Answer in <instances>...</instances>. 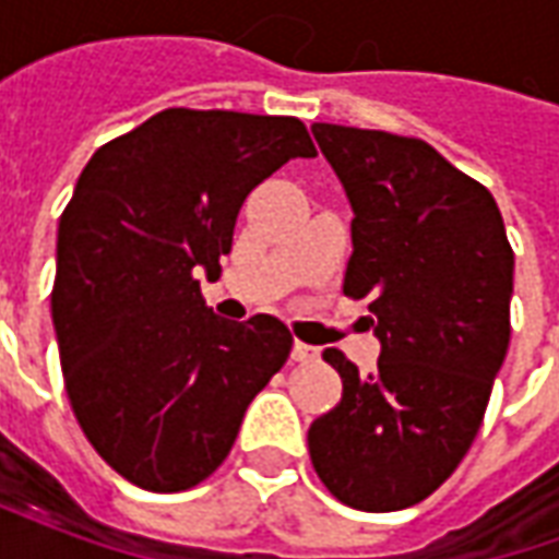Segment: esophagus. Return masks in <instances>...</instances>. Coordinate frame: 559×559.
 Segmentation results:
<instances>
[{
  "label": "esophagus",
  "mask_w": 559,
  "mask_h": 559,
  "mask_svg": "<svg viewBox=\"0 0 559 559\" xmlns=\"http://www.w3.org/2000/svg\"><path fill=\"white\" fill-rule=\"evenodd\" d=\"M293 359H296V362H302V365L317 362V359H320V350H317V347H311V344H302V341H296V344H293Z\"/></svg>",
  "instance_id": "34e87169"
}]
</instances>
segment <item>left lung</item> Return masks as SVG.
Returning a JSON list of instances; mask_svg holds the SVG:
<instances>
[{
	"label": "left lung",
	"instance_id": "1",
	"mask_svg": "<svg viewBox=\"0 0 559 559\" xmlns=\"http://www.w3.org/2000/svg\"><path fill=\"white\" fill-rule=\"evenodd\" d=\"M353 206L344 293L368 299L377 371L326 350L341 401L308 428L332 497L395 512L467 455L509 350L515 254L491 191L428 146L389 131L311 126Z\"/></svg>",
	"mask_w": 559,
	"mask_h": 559
}]
</instances>
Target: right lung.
I'll return each mask as SVG.
<instances>
[{
    "instance_id": "add662e5",
    "label": "right lung",
    "mask_w": 559,
    "mask_h": 559,
    "mask_svg": "<svg viewBox=\"0 0 559 559\" xmlns=\"http://www.w3.org/2000/svg\"><path fill=\"white\" fill-rule=\"evenodd\" d=\"M314 155L296 116L170 107L80 173L56 242L59 362L86 440L138 488L212 476L287 362L290 329L269 314L221 320L197 272H221L257 185Z\"/></svg>"
}]
</instances>
